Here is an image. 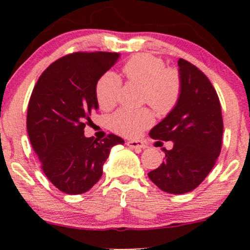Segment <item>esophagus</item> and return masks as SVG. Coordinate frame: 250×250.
<instances>
[{
    "instance_id": "obj_1",
    "label": "esophagus",
    "mask_w": 250,
    "mask_h": 250,
    "mask_svg": "<svg viewBox=\"0 0 250 250\" xmlns=\"http://www.w3.org/2000/svg\"><path fill=\"white\" fill-rule=\"evenodd\" d=\"M126 146L132 149H145L148 146H146V143L143 141H127L126 142Z\"/></svg>"
}]
</instances>
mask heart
<instances>
[{
    "label": "heart",
    "mask_w": 250,
    "mask_h": 250,
    "mask_svg": "<svg viewBox=\"0 0 250 250\" xmlns=\"http://www.w3.org/2000/svg\"><path fill=\"white\" fill-rule=\"evenodd\" d=\"M123 73L129 82L142 86V101L151 105L159 115H167L175 108L182 92V80L175 68L165 67L162 58L150 53H139L126 61ZM122 81L114 71H107L95 85V98L104 110L114 108L118 102ZM117 134L136 138L152 125L153 115L149 109H119L109 119Z\"/></svg>",
    "instance_id": "b5f03b06"
}]
</instances>
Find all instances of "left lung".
Segmentation results:
<instances>
[{
	"label": "left lung",
	"instance_id": "8db88e82",
	"mask_svg": "<svg viewBox=\"0 0 250 250\" xmlns=\"http://www.w3.org/2000/svg\"><path fill=\"white\" fill-rule=\"evenodd\" d=\"M182 92L175 108L157 124L149 135L155 140L174 142L166 150L158 168L149 179L165 192L182 194L199 186L220 156L223 119L220 99L203 71L180 59Z\"/></svg>",
	"mask_w": 250,
	"mask_h": 250
}]
</instances>
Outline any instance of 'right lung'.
I'll use <instances>...</instances> for the list:
<instances>
[{
  "instance_id": "obj_1",
  "label": "right lung",
  "mask_w": 250,
  "mask_h": 250,
  "mask_svg": "<svg viewBox=\"0 0 250 250\" xmlns=\"http://www.w3.org/2000/svg\"><path fill=\"white\" fill-rule=\"evenodd\" d=\"M118 58L115 52L68 54L43 71L30 95V143L47 179L67 194L90 190L102 176L112 146L124 143L115 134L101 141L84 135L91 114L99 108L97 82Z\"/></svg>"
}]
</instances>
